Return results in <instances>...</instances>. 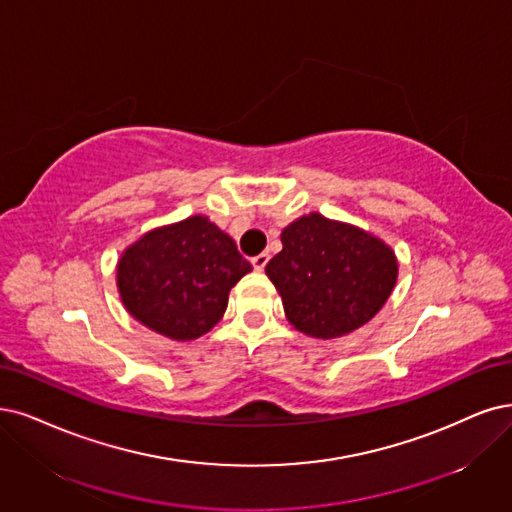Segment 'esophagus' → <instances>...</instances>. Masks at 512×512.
<instances>
[{"label": "esophagus", "instance_id": "34e87169", "mask_svg": "<svg viewBox=\"0 0 512 512\" xmlns=\"http://www.w3.org/2000/svg\"><path fill=\"white\" fill-rule=\"evenodd\" d=\"M268 261H270V255H268V253H261V255H257V257H253V259H251L253 268H255L257 272H263V268L268 266Z\"/></svg>", "mask_w": 512, "mask_h": 512}]
</instances>
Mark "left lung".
<instances>
[{
	"label": "left lung",
	"mask_w": 512,
	"mask_h": 512,
	"mask_svg": "<svg viewBox=\"0 0 512 512\" xmlns=\"http://www.w3.org/2000/svg\"><path fill=\"white\" fill-rule=\"evenodd\" d=\"M282 251L266 266L289 323L333 339L367 325L388 301L399 261L371 232L310 213L280 234Z\"/></svg>",
	"instance_id": "1"
}]
</instances>
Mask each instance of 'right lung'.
Returning a JSON list of instances; mask_svg holds the SVG:
<instances>
[{
  "label": "right lung",
  "mask_w": 512,
  "mask_h": 512,
  "mask_svg": "<svg viewBox=\"0 0 512 512\" xmlns=\"http://www.w3.org/2000/svg\"><path fill=\"white\" fill-rule=\"evenodd\" d=\"M253 270L230 234L204 215L145 232L118 259L126 312L173 342H192L225 314L236 282Z\"/></svg>",
  "instance_id": "add662e5"
}]
</instances>
